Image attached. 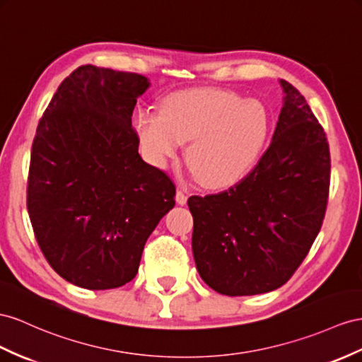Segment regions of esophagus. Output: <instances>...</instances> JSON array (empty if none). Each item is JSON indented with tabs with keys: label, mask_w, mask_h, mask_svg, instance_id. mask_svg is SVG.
<instances>
[{
	"label": "esophagus",
	"mask_w": 362,
	"mask_h": 362,
	"mask_svg": "<svg viewBox=\"0 0 362 362\" xmlns=\"http://www.w3.org/2000/svg\"><path fill=\"white\" fill-rule=\"evenodd\" d=\"M187 200H188V194H187V191H182V189H179L177 191V194H175V202L179 203V205H187Z\"/></svg>",
	"instance_id": "esophagus-1"
}]
</instances>
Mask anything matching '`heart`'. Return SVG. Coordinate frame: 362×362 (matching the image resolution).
Segmentation results:
<instances>
[{"mask_svg": "<svg viewBox=\"0 0 362 362\" xmlns=\"http://www.w3.org/2000/svg\"><path fill=\"white\" fill-rule=\"evenodd\" d=\"M133 125L148 162L165 168L189 142L187 160L194 177L208 188H223L255 168L272 119L260 99L203 87L166 96L160 113L139 111Z\"/></svg>", "mask_w": 362, "mask_h": 362, "instance_id": "b5f03b06", "label": "heart"}]
</instances>
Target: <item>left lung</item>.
<instances>
[{
  "label": "left lung",
  "mask_w": 362,
  "mask_h": 362,
  "mask_svg": "<svg viewBox=\"0 0 362 362\" xmlns=\"http://www.w3.org/2000/svg\"><path fill=\"white\" fill-rule=\"evenodd\" d=\"M280 86L283 107L255 168L223 192L188 199L197 271L228 296L281 287L308 255L326 214V134L301 93L284 79Z\"/></svg>",
  "instance_id": "8db88e82"
}]
</instances>
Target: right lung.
Instances as JSON below:
<instances>
[{
	"label": "right lung",
	"instance_id": "add662e5",
	"mask_svg": "<svg viewBox=\"0 0 362 362\" xmlns=\"http://www.w3.org/2000/svg\"><path fill=\"white\" fill-rule=\"evenodd\" d=\"M150 81L81 66L62 81L32 145L27 209L44 257L90 291L124 286L175 205V187L139 154L132 127Z\"/></svg>",
	"mask_w": 362,
	"mask_h": 362
}]
</instances>
